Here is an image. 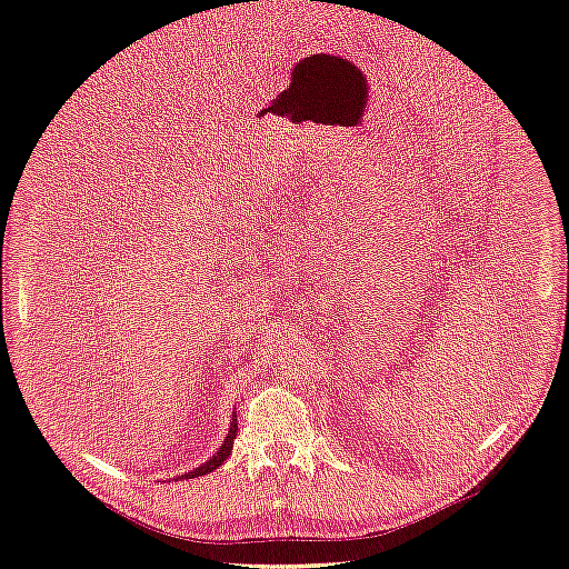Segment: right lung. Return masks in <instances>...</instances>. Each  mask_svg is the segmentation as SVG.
<instances>
[{
	"mask_svg": "<svg viewBox=\"0 0 569 569\" xmlns=\"http://www.w3.org/2000/svg\"><path fill=\"white\" fill-rule=\"evenodd\" d=\"M234 437H237V416H232V422H230V432H228L226 441H222L220 449L216 451V456H213L211 460L201 462L197 470H192V472H184V475H182V477H178V479H194V477H203V475H209V472L218 470L220 465L226 462V460H228V456L232 453V443H234Z\"/></svg>",
	"mask_w": 569,
	"mask_h": 569,
	"instance_id": "right-lung-1",
	"label": "right lung"
}]
</instances>
